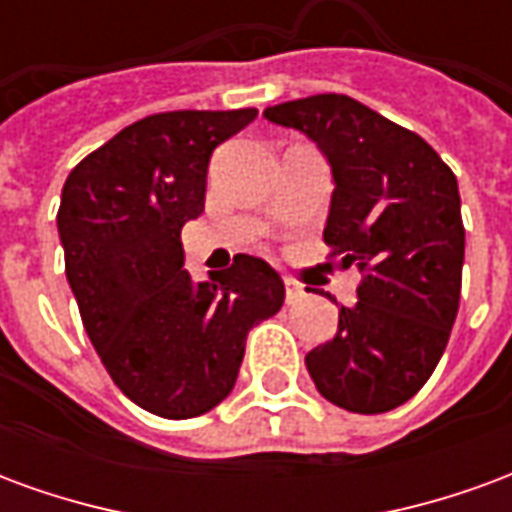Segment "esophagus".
<instances>
[{"mask_svg":"<svg viewBox=\"0 0 512 512\" xmlns=\"http://www.w3.org/2000/svg\"><path fill=\"white\" fill-rule=\"evenodd\" d=\"M301 299H304V288H301L299 282H293V279H285V301L296 304Z\"/></svg>","mask_w":512,"mask_h":512,"instance_id":"1","label":"esophagus"}]
</instances>
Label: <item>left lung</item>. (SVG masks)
Returning <instances> with one entry per match:
<instances>
[{
    "label": "left lung",
    "mask_w": 512,
    "mask_h": 512,
    "mask_svg": "<svg viewBox=\"0 0 512 512\" xmlns=\"http://www.w3.org/2000/svg\"><path fill=\"white\" fill-rule=\"evenodd\" d=\"M263 115L307 134L329 158L323 241L345 268L362 271L337 334L307 354L312 381L345 411L403 406L436 370L458 315L466 244L458 180L422 136L348 95H310Z\"/></svg>",
    "instance_id": "left-lung-1"
}]
</instances>
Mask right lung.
Masks as SVG:
<instances>
[{
    "mask_svg": "<svg viewBox=\"0 0 512 512\" xmlns=\"http://www.w3.org/2000/svg\"><path fill=\"white\" fill-rule=\"evenodd\" d=\"M255 117L183 109L136 120L62 186L57 230L87 337L120 392L156 417L219 406L249 329L285 301L260 257L235 255L211 282H191L183 268L180 230L205 208L211 153Z\"/></svg>",
    "mask_w": 512,
    "mask_h": 512,
    "instance_id": "add662e5",
    "label": "right lung"
}]
</instances>
